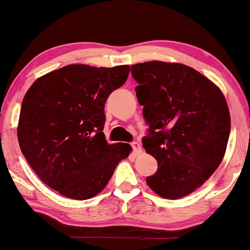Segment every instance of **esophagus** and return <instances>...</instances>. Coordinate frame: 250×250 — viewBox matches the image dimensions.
Masks as SVG:
<instances>
[{
  "label": "esophagus",
  "instance_id": "esophagus-1",
  "mask_svg": "<svg viewBox=\"0 0 250 250\" xmlns=\"http://www.w3.org/2000/svg\"><path fill=\"white\" fill-rule=\"evenodd\" d=\"M131 147H133V150L135 152V154H140V153L142 152L141 145H140L139 142H133V144H131Z\"/></svg>",
  "mask_w": 250,
  "mask_h": 250
}]
</instances>
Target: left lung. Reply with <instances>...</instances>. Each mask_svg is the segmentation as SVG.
Listing matches in <instances>:
<instances>
[{
	"label": "left lung",
	"instance_id": "8db88e82",
	"mask_svg": "<svg viewBox=\"0 0 250 250\" xmlns=\"http://www.w3.org/2000/svg\"><path fill=\"white\" fill-rule=\"evenodd\" d=\"M131 75L149 135L142 139L158 169L147 185L166 199L199 188L218 168L230 134V112L223 92L194 68L180 62H147Z\"/></svg>",
	"mask_w": 250,
	"mask_h": 250
}]
</instances>
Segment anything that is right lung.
<instances>
[{
    "instance_id": "1",
    "label": "right lung",
    "mask_w": 250,
    "mask_h": 250,
    "mask_svg": "<svg viewBox=\"0 0 250 250\" xmlns=\"http://www.w3.org/2000/svg\"><path fill=\"white\" fill-rule=\"evenodd\" d=\"M129 71V65L71 64L39 77L24 95L18 125L21 152L62 196L95 197L130 154V145L108 144L102 131L106 98L125 83Z\"/></svg>"
}]
</instances>
